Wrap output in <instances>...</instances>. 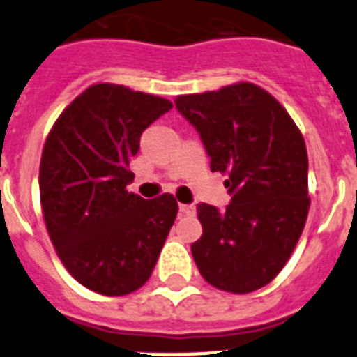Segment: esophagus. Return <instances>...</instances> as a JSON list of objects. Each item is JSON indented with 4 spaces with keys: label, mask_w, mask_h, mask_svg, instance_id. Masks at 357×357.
Masks as SVG:
<instances>
[{
    "label": "esophagus",
    "mask_w": 357,
    "mask_h": 357,
    "mask_svg": "<svg viewBox=\"0 0 357 357\" xmlns=\"http://www.w3.org/2000/svg\"><path fill=\"white\" fill-rule=\"evenodd\" d=\"M179 212L183 215H194L196 214V208H194V205H183V203H181V205H179Z\"/></svg>",
    "instance_id": "34e87169"
}]
</instances>
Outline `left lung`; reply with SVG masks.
Instances as JSON below:
<instances>
[{
  "mask_svg": "<svg viewBox=\"0 0 357 357\" xmlns=\"http://www.w3.org/2000/svg\"><path fill=\"white\" fill-rule=\"evenodd\" d=\"M199 132L212 172L227 174L223 212L199 203L197 268L215 289L248 294L289 261L308 215V155L298 125L261 86L239 82L176 98Z\"/></svg>",
  "mask_w": 357,
  "mask_h": 357,
  "instance_id": "8db88e82",
  "label": "left lung"
}]
</instances>
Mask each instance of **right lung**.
I'll return each mask as SVG.
<instances>
[{
	"mask_svg": "<svg viewBox=\"0 0 357 357\" xmlns=\"http://www.w3.org/2000/svg\"><path fill=\"white\" fill-rule=\"evenodd\" d=\"M172 103L128 86L96 83L50 128L40 165L43 220L59 259L83 287L130 294L146 283L178 214L172 194L128 192L130 158Z\"/></svg>",
	"mask_w": 357,
	"mask_h": 357,
	"instance_id": "add662e5",
	"label": "right lung"
}]
</instances>
